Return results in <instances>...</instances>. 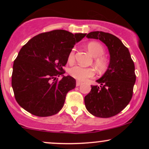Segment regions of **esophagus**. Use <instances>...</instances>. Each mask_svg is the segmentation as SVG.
I'll use <instances>...</instances> for the list:
<instances>
[{
  "instance_id": "34e87169",
  "label": "esophagus",
  "mask_w": 149,
  "mask_h": 149,
  "mask_svg": "<svg viewBox=\"0 0 149 149\" xmlns=\"http://www.w3.org/2000/svg\"><path fill=\"white\" fill-rule=\"evenodd\" d=\"M82 84V82L79 81V80H77L76 81V86H80Z\"/></svg>"
}]
</instances>
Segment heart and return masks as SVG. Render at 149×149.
Returning <instances> with one entry per match:
<instances>
[{
  "instance_id": "1",
  "label": "heart",
  "mask_w": 149,
  "mask_h": 149,
  "mask_svg": "<svg viewBox=\"0 0 149 149\" xmlns=\"http://www.w3.org/2000/svg\"><path fill=\"white\" fill-rule=\"evenodd\" d=\"M88 49L95 59V65L100 71H104L107 69L108 61L103 54L105 52L104 46L99 42L92 41L88 44ZM75 60V49L70 51L68 55L69 63H73ZM70 76L78 80L83 81L95 76V71L91 68H84L80 66H75L69 70Z\"/></svg>"
}]
</instances>
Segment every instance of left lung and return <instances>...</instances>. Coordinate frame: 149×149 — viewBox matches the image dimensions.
Returning a JSON list of instances; mask_svg holds the SVG:
<instances>
[{"mask_svg": "<svg viewBox=\"0 0 149 149\" xmlns=\"http://www.w3.org/2000/svg\"><path fill=\"white\" fill-rule=\"evenodd\" d=\"M88 38L99 39L109 49L110 63L102 77L91 85V91L85 97L87 110L96 117L110 118L122 111L130 102L136 81L134 64L127 47L113 34L92 31Z\"/></svg>", "mask_w": 149, "mask_h": 149, "instance_id": "left-lung-1", "label": "left lung"}]
</instances>
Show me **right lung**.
<instances>
[{"instance_id":"add662e5","label":"right lung","mask_w":149,"mask_h":149,"mask_svg":"<svg viewBox=\"0 0 149 149\" xmlns=\"http://www.w3.org/2000/svg\"><path fill=\"white\" fill-rule=\"evenodd\" d=\"M86 33L54 30L38 34L20 49L13 64L12 87L20 107L34 116L57 113L66 94L76 88L73 77L64 76L63 67L75 44ZM61 74L63 78H57Z\"/></svg>"}]
</instances>
